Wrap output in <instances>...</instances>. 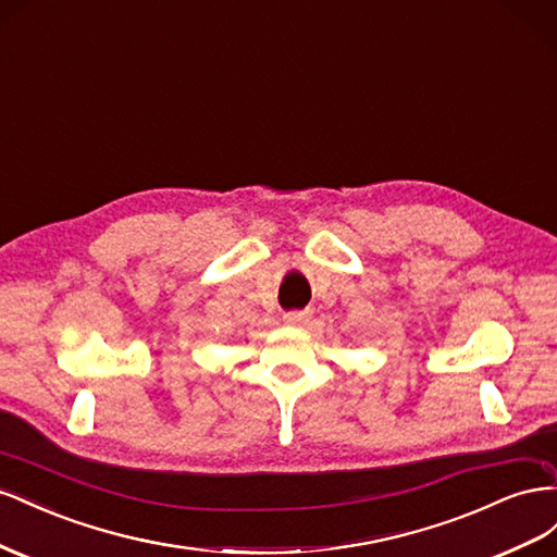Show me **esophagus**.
I'll return each instance as SVG.
<instances>
[{
	"label": "esophagus",
	"mask_w": 557,
	"mask_h": 557,
	"mask_svg": "<svg viewBox=\"0 0 557 557\" xmlns=\"http://www.w3.org/2000/svg\"><path fill=\"white\" fill-rule=\"evenodd\" d=\"M310 310H292V312H284V322L289 326H304L310 322Z\"/></svg>",
	"instance_id": "obj_1"
}]
</instances>
